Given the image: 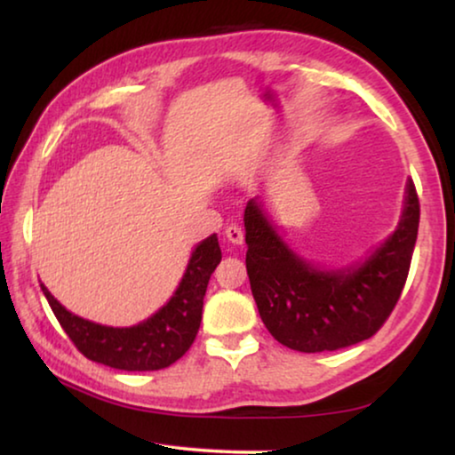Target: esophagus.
Segmentation results:
<instances>
[{"instance_id":"1","label":"esophagus","mask_w":455,"mask_h":455,"mask_svg":"<svg viewBox=\"0 0 455 455\" xmlns=\"http://www.w3.org/2000/svg\"><path fill=\"white\" fill-rule=\"evenodd\" d=\"M226 238L232 242V244H242V242H244V229H242L238 223H232V226L226 228Z\"/></svg>"}]
</instances>
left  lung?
Listing matches in <instances>:
<instances>
[{
    "label": "left lung",
    "mask_w": 455,
    "mask_h": 455,
    "mask_svg": "<svg viewBox=\"0 0 455 455\" xmlns=\"http://www.w3.org/2000/svg\"><path fill=\"white\" fill-rule=\"evenodd\" d=\"M420 203L406 186L400 226L364 263L350 269H315L296 257L260 204L248 201L246 271L259 315L279 344L298 352H333L375 335L389 319L408 279Z\"/></svg>",
    "instance_id": "8db88e82"
}]
</instances>
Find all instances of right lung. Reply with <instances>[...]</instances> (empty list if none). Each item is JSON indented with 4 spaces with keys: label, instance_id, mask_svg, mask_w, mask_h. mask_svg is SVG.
<instances>
[{
    "label": "right lung",
    "instance_id": "right-lung-1",
    "mask_svg": "<svg viewBox=\"0 0 455 455\" xmlns=\"http://www.w3.org/2000/svg\"><path fill=\"white\" fill-rule=\"evenodd\" d=\"M220 260L221 248L213 234L195 248L172 300L134 327H105L80 319L61 307L45 285L41 290L68 338L92 363L120 371H159L182 358L195 341L204 291Z\"/></svg>",
    "mask_w": 455,
    "mask_h": 455
}]
</instances>
